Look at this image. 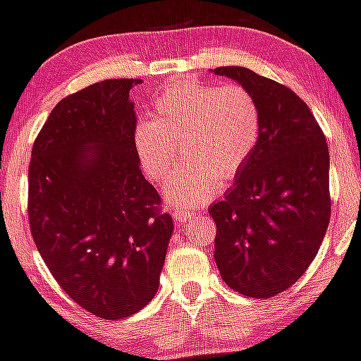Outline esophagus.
Listing matches in <instances>:
<instances>
[{
	"label": "esophagus",
	"mask_w": 361,
	"mask_h": 361,
	"mask_svg": "<svg viewBox=\"0 0 361 361\" xmlns=\"http://www.w3.org/2000/svg\"><path fill=\"white\" fill-rule=\"evenodd\" d=\"M193 215H195V212H191V209H177V212H173V219L175 222H178V224L188 222Z\"/></svg>",
	"instance_id": "1"
}]
</instances>
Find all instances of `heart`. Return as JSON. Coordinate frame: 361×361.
<instances>
[{"label": "heart", "mask_w": 361, "mask_h": 361, "mask_svg": "<svg viewBox=\"0 0 361 361\" xmlns=\"http://www.w3.org/2000/svg\"><path fill=\"white\" fill-rule=\"evenodd\" d=\"M262 108L245 86L184 81L155 101V117L133 132L137 159L153 183L170 177L184 142L190 164L175 171L164 197L173 208L202 206L237 178L262 137Z\"/></svg>", "instance_id": "heart-1"}]
</instances>
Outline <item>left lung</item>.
Listing matches in <instances>:
<instances>
[{"label":"left lung","instance_id":"left-lung-1","mask_svg":"<svg viewBox=\"0 0 361 361\" xmlns=\"http://www.w3.org/2000/svg\"><path fill=\"white\" fill-rule=\"evenodd\" d=\"M262 108L257 152L224 200L209 206L215 262L229 288L271 298L304 275L331 219L329 148L307 104L288 86L244 66H220Z\"/></svg>","mask_w":361,"mask_h":361}]
</instances>
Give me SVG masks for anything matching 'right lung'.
<instances>
[{"label": "right lung", "mask_w": 361, "mask_h": 361, "mask_svg": "<svg viewBox=\"0 0 361 361\" xmlns=\"http://www.w3.org/2000/svg\"><path fill=\"white\" fill-rule=\"evenodd\" d=\"M106 79L61 99L28 166V222L56 282L104 320L141 311L159 289L171 215L145 178L130 90Z\"/></svg>", "instance_id": "obj_1"}]
</instances>
